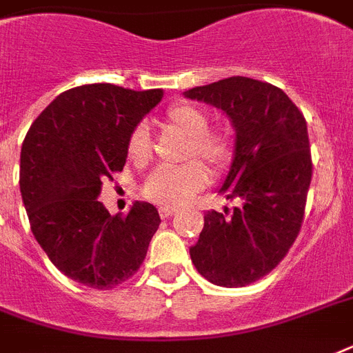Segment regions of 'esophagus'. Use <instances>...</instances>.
<instances>
[{
    "mask_svg": "<svg viewBox=\"0 0 353 353\" xmlns=\"http://www.w3.org/2000/svg\"><path fill=\"white\" fill-rule=\"evenodd\" d=\"M176 212H177L176 207H165V205H163V207H159L161 218H170V216L176 214Z\"/></svg>",
    "mask_w": 353,
    "mask_h": 353,
    "instance_id": "1",
    "label": "esophagus"
}]
</instances>
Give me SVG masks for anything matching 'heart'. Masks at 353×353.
<instances>
[{"mask_svg": "<svg viewBox=\"0 0 353 353\" xmlns=\"http://www.w3.org/2000/svg\"><path fill=\"white\" fill-rule=\"evenodd\" d=\"M165 124L172 132L187 139L181 166H159L143 185V194L154 203L165 207H179L187 203L209 181V174H220L232 157V139L227 130L209 128V117L203 110L192 104H176L165 115ZM152 155L150 132L146 124H137L128 137V157L135 165H144ZM198 159L204 163L190 161Z\"/></svg>", "mask_w": 353, "mask_h": 353, "instance_id": "heart-1", "label": "heart"}]
</instances>
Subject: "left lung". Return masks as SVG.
Segmentation results:
<instances>
[{
	"label": "left lung",
	"mask_w": 353,
	"mask_h": 353,
	"mask_svg": "<svg viewBox=\"0 0 353 353\" xmlns=\"http://www.w3.org/2000/svg\"><path fill=\"white\" fill-rule=\"evenodd\" d=\"M231 119L234 157L220 194L238 207L209 210L190 258L216 285L241 288L271 273L301 231L312 183L306 119L284 91L231 77L185 91Z\"/></svg>",
	"instance_id": "obj_1"
}]
</instances>
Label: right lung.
Here are the masks:
<instances>
[{
	"label": "right lung",
	"mask_w": 353,
	"mask_h": 353,
	"mask_svg": "<svg viewBox=\"0 0 353 353\" xmlns=\"http://www.w3.org/2000/svg\"><path fill=\"white\" fill-rule=\"evenodd\" d=\"M163 99L88 84L60 93L21 144L19 190L30 231L54 265L79 284L112 290L137 273L161 223L152 203L112 216L97 201L102 179L126 165L128 137Z\"/></svg>",
	"instance_id": "add662e5"
}]
</instances>
